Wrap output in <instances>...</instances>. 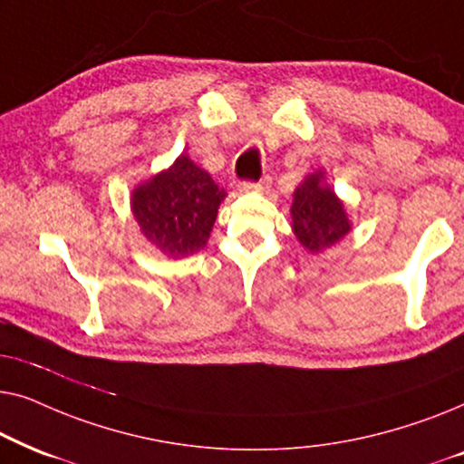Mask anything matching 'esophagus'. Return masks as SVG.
Returning <instances> with one entry per match:
<instances>
[{
	"instance_id": "1",
	"label": "esophagus",
	"mask_w": 464,
	"mask_h": 464,
	"mask_svg": "<svg viewBox=\"0 0 464 464\" xmlns=\"http://www.w3.org/2000/svg\"><path fill=\"white\" fill-rule=\"evenodd\" d=\"M270 188V179L268 177H264V179H259L256 183H243V192H257V194H264L268 192Z\"/></svg>"
}]
</instances>
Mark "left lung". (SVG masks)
Returning a JSON list of instances; mask_svg holds the SVG:
<instances>
[{"label":"left lung","mask_w":464,"mask_h":464,"mask_svg":"<svg viewBox=\"0 0 464 464\" xmlns=\"http://www.w3.org/2000/svg\"><path fill=\"white\" fill-rule=\"evenodd\" d=\"M291 230L308 253H323L353 230L344 202L327 183L323 169L304 177L295 188Z\"/></svg>","instance_id":"obj_1"}]
</instances>
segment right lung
<instances>
[{
    "mask_svg": "<svg viewBox=\"0 0 464 464\" xmlns=\"http://www.w3.org/2000/svg\"><path fill=\"white\" fill-rule=\"evenodd\" d=\"M224 198V188L181 154L132 189L130 211L148 243L167 257L181 259L205 249Z\"/></svg>",
    "mask_w": 464,
    "mask_h": 464,
    "instance_id": "obj_1",
    "label": "right lung"
}]
</instances>
